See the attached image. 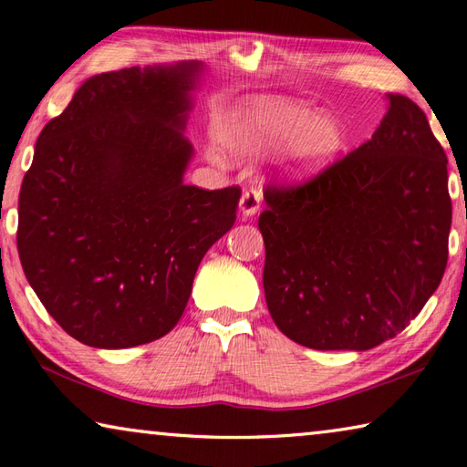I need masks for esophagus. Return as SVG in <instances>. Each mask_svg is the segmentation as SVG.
<instances>
[{"label": "esophagus", "mask_w": 467, "mask_h": 467, "mask_svg": "<svg viewBox=\"0 0 467 467\" xmlns=\"http://www.w3.org/2000/svg\"><path fill=\"white\" fill-rule=\"evenodd\" d=\"M239 208H241L243 216H246V218L254 216L256 213H259V208H261V192L256 191V188H251V191H244L243 196H241Z\"/></svg>", "instance_id": "esophagus-1"}]
</instances>
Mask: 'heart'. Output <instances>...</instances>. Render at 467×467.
<instances>
[{
    "mask_svg": "<svg viewBox=\"0 0 467 467\" xmlns=\"http://www.w3.org/2000/svg\"><path fill=\"white\" fill-rule=\"evenodd\" d=\"M218 140L234 156H254L285 144L283 171L293 182L323 174L345 146L341 122L311 106L285 100H256L226 118Z\"/></svg>",
    "mask_w": 467,
    "mask_h": 467,
    "instance_id": "1",
    "label": "heart"
}]
</instances>
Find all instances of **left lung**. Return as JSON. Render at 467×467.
Listing matches in <instances>:
<instances>
[{
    "mask_svg": "<svg viewBox=\"0 0 467 467\" xmlns=\"http://www.w3.org/2000/svg\"><path fill=\"white\" fill-rule=\"evenodd\" d=\"M371 140L301 186H266L263 286L275 325L319 351L401 333L448 265V156L421 108L387 94Z\"/></svg>",
    "mask_w": 467,
    "mask_h": 467,
    "instance_id": "left-lung-1",
    "label": "left lung"
}]
</instances>
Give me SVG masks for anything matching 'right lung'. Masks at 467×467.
Masks as SVG:
<instances>
[{
    "label": "right lung",
    "mask_w": 467,
    "mask_h": 467,
    "mask_svg": "<svg viewBox=\"0 0 467 467\" xmlns=\"http://www.w3.org/2000/svg\"><path fill=\"white\" fill-rule=\"evenodd\" d=\"M202 62L96 74L37 138L17 206L27 283L62 329L98 349L161 339L198 265L231 231L241 188L184 184Z\"/></svg>",
    "instance_id": "right-lung-1"
}]
</instances>
